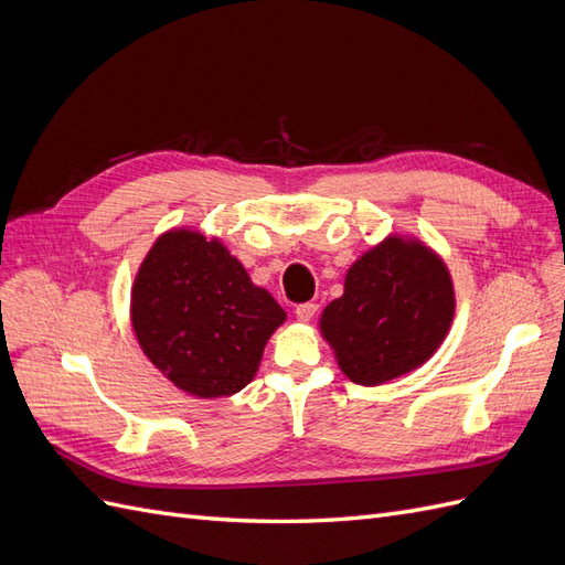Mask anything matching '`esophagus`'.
I'll list each match as a JSON object with an SVG mask.
<instances>
[{
	"instance_id": "obj_1",
	"label": "esophagus",
	"mask_w": 565,
	"mask_h": 565,
	"mask_svg": "<svg viewBox=\"0 0 565 565\" xmlns=\"http://www.w3.org/2000/svg\"><path fill=\"white\" fill-rule=\"evenodd\" d=\"M295 313H297V318H299L301 322H309V320H313V316L318 313V303H313V301L299 303L297 309H295Z\"/></svg>"
}]
</instances>
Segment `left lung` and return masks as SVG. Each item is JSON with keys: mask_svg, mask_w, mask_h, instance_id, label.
<instances>
[{"mask_svg": "<svg viewBox=\"0 0 565 565\" xmlns=\"http://www.w3.org/2000/svg\"><path fill=\"white\" fill-rule=\"evenodd\" d=\"M455 313L448 268L419 243L388 237L347 273L344 297L322 313V337L355 384L377 386L419 367Z\"/></svg>", "mask_w": 565, "mask_h": 565, "instance_id": "8db88e82", "label": "left lung"}]
</instances>
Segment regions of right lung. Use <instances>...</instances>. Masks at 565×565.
<instances>
[{
	"label": "right lung",
	"mask_w": 565,
	"mask_h": 565,
	"mask_svg": "<svg viewBox=\"0 0 565 565\" xmlns=\"http://www.w3.org/2000/svg\"><path fill=\"white\" fill-rule=\"evenodd\" d=\"M285 311L243 264L200 233L162 235L131 289L139 344L179 388L200 398L245 388Z\"/></svg>",
	"instance_id": "add662e5"
}]
</instances>
